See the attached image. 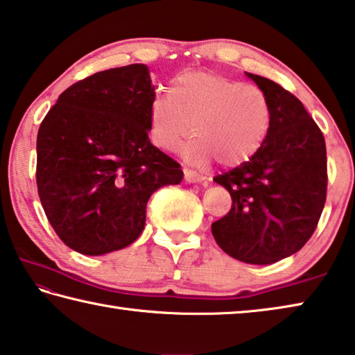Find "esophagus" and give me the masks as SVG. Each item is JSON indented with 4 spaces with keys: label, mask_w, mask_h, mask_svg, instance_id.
Masks as SVG:
<instances>
[{
    "label": "esophagus",
    "mask_w": 355,
    "mask_h": 355,
    "mask_svg": "<svg viewBox=\"0 0 355 355\" xmlns=\"http://www.w3.org/2000/svg\"><path fill=\"white\" fill-rule=\"evenodd\" d=\"M184 182L186 183H207V178L200 175L199 172L188 169V167H186V169H184Z\"/></svg>",
    "instance_id": "34e87169"
}]
</instances>
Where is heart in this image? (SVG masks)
Returning a JSON list of instances; mask_svg holds the SVG:
<instances>
[{
  "label": "heart",
  "mask_w": 355,
  "mask_h": 355,
  "mask_svg": "<svg viewBox=\"0 0 355 355\" xmlns=\"http://www.w3.org/2000/svg\"><path fill=\"white\" fill-rule=\"evenodd\" d=\"M184 155L197 163L218 158L235 166L258 152L271 127V106L255 86L208 71H184L169 97L156 95L150 106V135L156 146L175 150L186 136Z\"/></svg>",
  "instance_id": "1"
}]
</instances>
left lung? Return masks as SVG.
<instances>
[{
  "label": "left lung",
  "mask_w": 355,
  "mask_h": 355,
  "mask_svg": "<svg viewBox=\"0 0 355 355\" xmlns=\"http://www.w3.org/2000/svg\"><path fill=\"white\" fill-rule=\"evenodd\" d=\"M266 95L271 127L249 161L214 177L232 209L211 224L219 248L239 261L271 264L304 248L327 194L326 141L300 100L268 78L248 73Z\"/></svg>",
  "instance_id": "obj_1"
}]
</instances>
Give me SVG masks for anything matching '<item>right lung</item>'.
<instances>
[{"instance_id":"right-lung-1","label":"right lung","mask_w":355,"mask_h":355,"mask_svg":"<svg viewBox=\"0 0 355 355\" xmlns=\"http://www.w3.org/2000/svg\"><path fill=\"white\" fill-rule=\"evenodd\" d=\"M155 98L144 64L98 71L71 84L42 120L35 182L61 241L84 255L135 243L153 192L183 171L148 139Z\"/></svg>"}]
</instances>
